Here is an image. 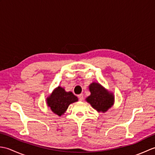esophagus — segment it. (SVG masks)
Returning a JSON list of instances; mask_svg holds the SVG:
<instances>
[{
	"mask_svg": "<svg viewBox=\"0 0 155 155\" xmlns=\"http://www.w3.org/2000/svg\"><path fill=\"white\" fill-rule=\"evenodd\" d=\"M78 99H79L80 101H83V98H84V97H83V94H78Z\"/></svg>",
	"mask_w": 155,
	"mask_h": 155,
	"instance_id": "34e87169",
	"label": "esophagus"
}]
</instances>
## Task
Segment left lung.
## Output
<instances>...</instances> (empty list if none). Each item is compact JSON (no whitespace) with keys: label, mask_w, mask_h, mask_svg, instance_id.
<instances>
[{"label":"left lung","mask_w":155,"mask_h":155,"mask_svg":"<svg viewBox=\"0 0 155 155\" xmlns=\"http://www.w3.org/2000/svg\"><path fill=\"white\" fill-rule=\"evenodd\" d=\"M89 90L91 94L87 98V101L97 111L104 113L113 104V94L108 93L101 84L92 83L89 86Z\"/></svg>","instance_id":"obj_1"}]
</instances>
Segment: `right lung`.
I'll return each instance as SVG.
<instances>
[{
	"label": "right lung",
	"instance_id": "obj_1",
	"mask_svg": "<svg viewBox=\"0 0 155 155\" xmlns=\"http://www.w3.org/2000/svg\"><path fill=\"white\" fill-rule=\"evenodd\" d=\"M48 106L54 113L61 116L67 109L69 104L78 101L72 92H66L61 87H57L47 99Z\"/></svg>",
	"mask_w": 155,
	"mask_h": 155
}]
</instances>
